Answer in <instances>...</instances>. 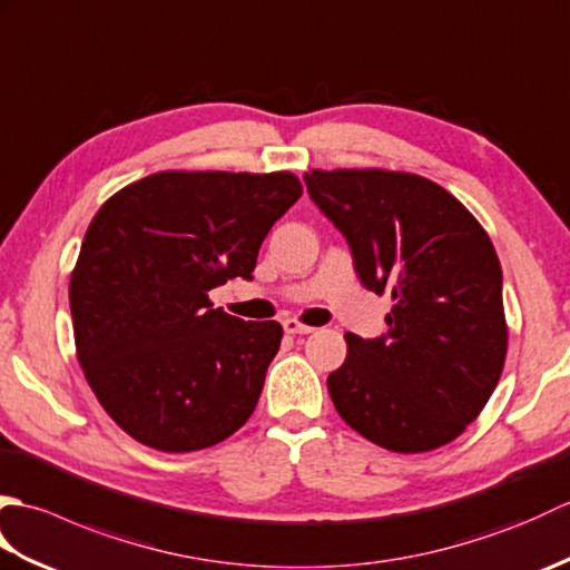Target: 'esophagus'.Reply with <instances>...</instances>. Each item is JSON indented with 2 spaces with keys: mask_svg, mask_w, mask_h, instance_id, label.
I'll return each mask as SVG.
<instances>
[{
  "mask_svg": "<svg viewBox=\"0 0 570 570\" xmlns=\"http://www.w3.org/2000/svg\"><path fill=\"white\" fill-rule=\"evenodd\" d=\"M284 331L292 333V335H308V333H313L316 328H313V325L301 323V321H296V318H286V321H284Z\"/></svg>",
  "mask_w": 570,
  "mask_h": 570,
  "instance_id": "34e87169",
  "label": "esophagus"
}]
</instances>
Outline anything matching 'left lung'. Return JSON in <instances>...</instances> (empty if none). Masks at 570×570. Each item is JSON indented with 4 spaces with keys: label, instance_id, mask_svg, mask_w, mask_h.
Instances as JSON below:
<instances>
[{
    "label": "left lung",
    "instance_id": "1",
    "mask_svg": "<svg viewBox=\"0 0 570 570\" xmlns=\"http://www.w3.org/2000/svg\"><path fill=\"white\" fill-rule=\"evenodd\" d=\"M345 235L360 282L392 294L386 331L347 333L328 374L337 414L394 453L455 441L492 396L507 357L502 266L485 229L433 180L386 168L304 174Z\"/></svg>",
    "mask_w": 570,
    "mask_h": 570
}]
</instances>
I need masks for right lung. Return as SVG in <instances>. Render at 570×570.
<instances>
[{"label": "right lung", "mask_w": 570, "mask_h": 570, "mask_svg": "<svg viewBox=\"0 0 570 570\" xmlns=\"http://www.w3.org/2000/svg\"><path fill=\"white\" fill-rule=\"evenodd\" d=\"M301 193L288 171H159L92 217L70 274L76 355L131 439L190 453L245 426L284 328L213 308L208 292L252 278Z\"/></svg>", "instance_id": "1"}]
</instances>
